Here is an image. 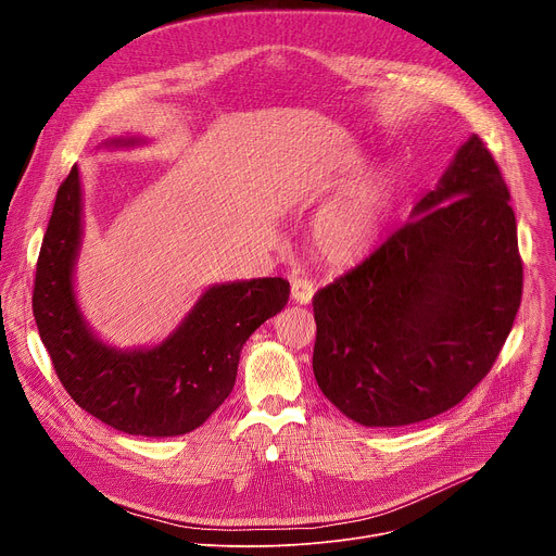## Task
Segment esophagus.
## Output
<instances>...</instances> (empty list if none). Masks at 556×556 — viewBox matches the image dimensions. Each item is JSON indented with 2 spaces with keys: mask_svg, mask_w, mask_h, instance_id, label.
<instances>
[{
  "mask_svg": "<svg viewBox=\"0 0 556 556\" xmlns=\"http://www.w3.org/2000/svg\"><path fill=\"white\" fill-rule=\"evenodd\" d=\"M290 288H292V299L301 305L309 303L312 294H314V283L307 279V275L303 270H294L290 277Z\"/></svg>",
  "mask_w": 556,
  "mask_h": 556,
  "instance_id": "34e87169",
  "label": "esophagus"
}]
</instances>
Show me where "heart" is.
I'll return each mask as SVG.
<instances>
[{
  "label": "heart",
  "instance_id": "b5f03b06",
  "mask_svg": "<svg viewBox=\"0 0 556 556\" xmlns=\"http://www.w3.org/2000/svg\"><path fill=\"white\" fill-rule=\"evenodd\" d=\"M391 185L376 176L326 208L314 226V247L332 266H350L376 247L389 206Z\"/></svg>",
  "mask_w": 556,
  "mask_h": 556
}]
</instances>
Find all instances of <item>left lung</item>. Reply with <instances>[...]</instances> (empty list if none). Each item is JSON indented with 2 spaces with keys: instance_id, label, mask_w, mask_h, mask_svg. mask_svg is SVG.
I'll list each match as a JSON object with an SVG mask.
<instances>
[{
  "instance_id": "1",
  "label": "left lung",
  "mask_w": 556,
  "mask_h": 556,
  "mask_svg": "<svg viewBox=\"0 0 556 556\" xmlns=\"http://www.w3.org/2000/svg\"><path fill=\"white\" fill-rule=\"evenodd\" d=\"M521 290L510 193L472 136L412 219L314 294V378L365 427L429 420L491 371Z\"/></svg>"
}]
</instances>
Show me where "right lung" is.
I'll return each mask as SVG.
<instances>
[{
    "label": "right lung",
    "mask_w": 556,
    "mask_h": 556,
    "mask_svg": "<svg viewBox=\"0 0 556 556\" xmlns=\"http://www.w3.org/2000/svg\"><path fill=\"white\" fill-rule=\"evenodd\" d=\"M78 237L81 187L74 165L56 191L33 288L39 337L63 389L78 407L131 435L198 429L228 399L244 343L281 312L290 283L266 277L213 286L163 345L116 352L90 334L74 303Z\"/></svg>",
    "instance_id": "obj_1"
}]
</instances>
